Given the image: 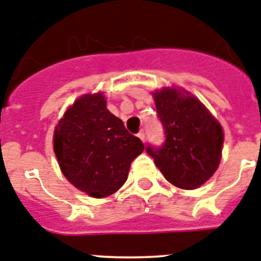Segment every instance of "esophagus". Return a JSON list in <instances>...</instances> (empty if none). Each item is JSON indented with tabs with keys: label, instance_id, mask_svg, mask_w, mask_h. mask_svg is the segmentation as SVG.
Instances as JSON below:
<instances>
[{
	"label": "esophagus",
	"instance_id": "34e87169",
	"mask_svg": "<svg viewBox=\"0 0 261 261\" xmlns=\"http://www.w3.org/2000/svg\"><path fill=\"white\" fill-rule=\"evenodd\" d=\"M137 136H138V137H140V138H141L142 141H145V130H144V129H141V130L138 132Z\"/></svg>",
	"mask_w": 261,
	"mask_h": 261
}]
</instances>
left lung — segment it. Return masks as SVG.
<instances>
[{"label":"left lung","instance_id":"left-lung-1","mask_svg":"<svg viewBox=\"0 0 261 261\" xmlns=\"http://www.w3.org/2000/svg\"><path fill=\"white\" fill-rule=\"evenodd\" d=\"M153 96L166 140L159 147L147 145V154L171 184L183 190L199 188L220 165L222 126L184 90L165 87Z\"/></svg>","mask_w":261,"mask_h":261}]
</instances>
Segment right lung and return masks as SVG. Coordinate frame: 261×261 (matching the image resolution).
<instances>
[{
    "mask_svg": "<svg viewBox=\"0 0 261 261\" xmlns=\"http://www.w3.org/2000/svg\"><path fill=\"white\" fill-rule=\"evenodd\" d=\"M102 93L86 94L68 108L53 135L62 174L75 188L102 199L126 181L144 144L107 110Z\"/></svg>",
    "mask_w": 261,
    "mask_h": 261,
    "instance_id": "1",
    "label": "right lung"
}]
</instances>
